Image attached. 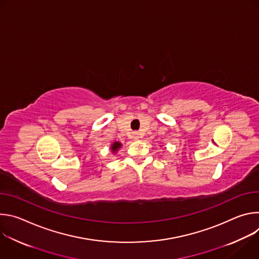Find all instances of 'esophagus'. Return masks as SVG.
I'll use <instances>...</instances> for the list:
<instances>
[{
    "mask_svg": "<svg viewBox=\"0 0 259 259\" xmlns=\"http://www.w3.org/2000/svg\"><path fill=\"white\" fill-rule=\"evenodd\" d=\"M141 136H140V133L138 132H133V138L134 139H139Z\"/></svg>",
    "mask_w": 259,
    "mask_h": 259,
    "instance_id": "34e87169",
    "label": "esophagus"
}]
</instances>
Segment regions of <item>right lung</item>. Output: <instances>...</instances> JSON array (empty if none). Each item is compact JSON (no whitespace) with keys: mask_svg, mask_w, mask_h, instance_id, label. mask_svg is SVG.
Here are the masks:
<instances>
[{"mask_svg":"<svg viewBox=\"0 0 259 259\" xmlns=\"http://www.w3.org/2000/svg\"><path fill=\"white\" fill-rule=\"evenodd\" d=\"M120 146H121V143H120V142H115V143L113 144V146H112V149H113L114 152H116L117 149H119Z\"/></svg>","mask_w":259,"mask_h":259,"instance_id":"add662e5","label":"right lung"}]
</instances>
